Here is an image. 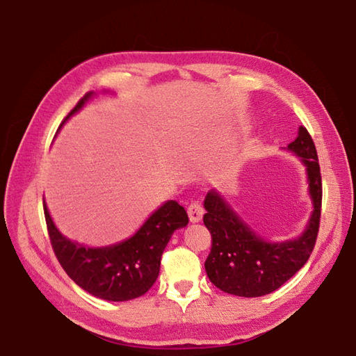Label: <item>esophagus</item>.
I'll use <instances>...</instances> for the list:
<instances>
[{
  "label": "esophagus",
  "mask_w": 356,
  "mask_h": 356,
  "mask_svg": "<svg viewBox=\"0 0 356 356\" xmlns=\"http://www.w3.org/2000/svg\"><path fill=\"white\" fill-rule=\"evenodd\" d=\"M203 214H205V209H203V207L199 202H194L190 207H188V216H190V220L193 223H199L202 220Z\"/></svg>",
  "instance_id": "34e87169"
}]
</instances>
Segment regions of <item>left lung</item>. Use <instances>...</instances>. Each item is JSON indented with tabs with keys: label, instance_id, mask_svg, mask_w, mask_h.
Masks as SVG:
<instances>
[{
	"label": "left lung",
	"instance_id": "1",
	"mask_svg": "<svg viewBox=\"0 0 356 356\" xmlns=\"http://www.w3.org/2000/svg\"><path fill=\"white\" fill-rule=\"evenodd\" d=\"M284 149L305 165L312 202V213L300 236L280 241L263 238L217 190H209L203 202L207 209L203 223L213 237L205 270L211 283L226 293L254 298L274 292L297 274L312 254L323 194L318 156L305 127L298 128L297 139Z\"/></svg>",
	"mask_w": 356,
	"mask_h": 356
}]
</instances>
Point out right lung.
I'll return each instance as SVG.
<instances>
[{
	"label": "right lung",
	"mask_w": 356,
	"mask_h": 356,
	"mask_svg": "<svg viewBox=\"0 0 356 356\" xmlns=\"http://www.w3.org/2000/svg\"><path fill=\"white\" fill-rule=\"evenodd\" d=\"M95 95L88 92L82 97L63 125ZM44 214L53 251L67 275L93 297L107 301H128L148 292L157 280L161 257L174 231L185 228L190 222L184 207L176 200H166L131 237L107 246H87L58 229L45 200Z\"/></svg>",
	"instance_id": "right-lung-1"
}]
</instances>
